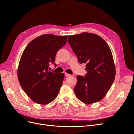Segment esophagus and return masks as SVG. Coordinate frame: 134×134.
Returning a JSON list of instances; mask_svg holds the SVG:
<instances>
[{
    "mask_svg": "<svg viewBox=\"0 0 134 134\" xmlns=\"http://www.w3.org/2000/svg\"><path fill=\"white\" fill-rule=\"evenodd\" d=\"M65 76H69L71 75H70L69 74L67 73H65Z\"/></svg>",
    "mask_w": 134,
    "mask_h": 134,
    "instance_id": "obj_1",
    "label": "esophagus"
}]
</instances>
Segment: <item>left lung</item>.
I'll return each mask as SVG.
<instances>
[{
	"label": "left lung",
	"instance_id": "1",
	"mask_svg": "<svg viewBox=\"0 0 134 134\" xmlns=\"http://www.w3.org/2000/svg\"><path fill=\"white\" fill-rule=\"evenodd\" d=\"M68 43L80 63H86L87 73L78 75L74 88L78 99L86 104L102 100L113 83L116 74L113 56L108 44L94 34L69 36Z\"/></svg>",
	"mask_w": 134,
	"mask_h": 134
}]
</instances>
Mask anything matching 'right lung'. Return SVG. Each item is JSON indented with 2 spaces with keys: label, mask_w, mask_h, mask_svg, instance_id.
I'll return each mask as SVG.
<instances>
[{
  "label": "right lung",
  "mask_w": 134,
  "mask_h": 134,
  "mask_svg": "<svg viewBox=\"0 0 134 134\" xmlns=\"http://www.w3.org/2000/svg\"><path fill=\"white\" fill-rule=\"evenodd\" d=\"M67 37L44 34L31 41L24 49L18 78L25 93L34 102L46 105L57 97L65 74L49 71V66L51 62L54 63L57 52L66 44Z\"/></svg>",
  "instance_id": "add662e5"
}]
</instances>
